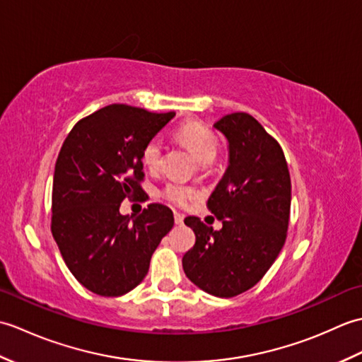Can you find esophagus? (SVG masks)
Returning a JSON list of instances; mask_svg holds the SVG:
<instances>
[{
  "label": "esophagus",
  "instance_id": "1",
  "mask_svg": "<svg viewBox=\"0 0 362 362\" xmlns=\"http://www.w3.org/2000/svg\"><path fill=\"white\" fill-rule=\"evenodd\" d=\"M183 218H185V216H183L182 213L174 211V222H175L177 226H182V224H183Z\"/></svg>",
  "mask_w": 362,
  "mask_h": 362
}]
</instances>
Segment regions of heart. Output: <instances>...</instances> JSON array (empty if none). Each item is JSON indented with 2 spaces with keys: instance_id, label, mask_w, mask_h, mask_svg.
Returning a JSON list of instances; mask_svg holds the SVG:
<instances>
[{
  "instance_id": "heart-1",
  "label": "heart",
  "mask_w": 362,
  "mask_h": 362,
  "mask_svg": "<svg viewBox=\"0 0 362 362\" xmlns=\"http://www.w3.org/2000/svg\"><path fill=\"white\" fill-rule=\"evenodd\" d=\"M180 140L185 143L191 152L194 153L196 158L204 165H209L216 158L218 153V140L213 135L209 127L197 121H187L177 130ZM161 156H163V141L160 136H153L143 146L141 151V161L144 166L149 169H156L161 163ZM163 196L177 205H185L191 197H193V191L188 187L183 185L180 182H169L163 188Z\"/></svg>"
}]
</instances>
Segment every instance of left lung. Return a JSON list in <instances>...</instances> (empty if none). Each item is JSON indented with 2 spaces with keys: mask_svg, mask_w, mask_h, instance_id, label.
<instances>
[{
  "mask_svg": "<svg viewBox=\"0 0 362 362\" xmlns=\"http://www.w3.org/2000/svg\"><path fill=\"white\" fill-rule=\"evenodd\" d=\"M213 127L228 144V166L206 204L222 228L185 218L196 244L182 264L197 288L235 297L255 286L279 257L289 224L291 177L280 144L250 115H227Z\"/></svg>",
  "mask_w": 362,
  "mask_h": 362,
  "instance_id": "8db88e82",
  "label": "left lung"
}]
</instances>
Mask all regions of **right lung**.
Masks as SVG:
<instances>
[{"label":"right lung","instance_id":"add662e5","mask_svg":"<svg viewBox=\"0 0 362 362\" xmlns=\"http://www.w3.org/2000/svg\"><path fill=\"white\" fill-rule=\"evenodd\" d=\"M174 117L107 105L81 119L59 152L51 232L76 280L98 296L118 297L138 286L174 226L173 211L161 204L136 218L119 213L126 197L143 194V146Z\"/></svg>","mask_w":362,"mask_h":362}]
</instances>
